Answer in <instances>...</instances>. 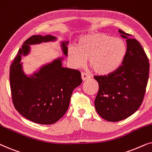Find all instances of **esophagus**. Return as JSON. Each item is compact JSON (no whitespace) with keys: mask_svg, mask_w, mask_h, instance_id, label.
<instances>
[{"mask_svg":"<svg viewBox=\"0 0 152 152\" xmlns=\"http://www.w3.org/2000/svg\"><path fill=\"white\" fill-rule=\"evenodd\" d=\"M81 78H82V80L85 81V80H88V79H90V76H89L88 74H86V73H84V72H82L81 73Z\"/></svg>","mask_w":152,"mask_h":152,"instance_id":"34e87169","label":"esophagus"}]
</instances>
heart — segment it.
<instances>
[{"mask_svg":"<svg viewBox=\"0 0 152 152\" xmlns=\"http://www.w3.org/2000/svg\"><path fill=\"white\" fill-rule=\"evenodd\" d=\"M126 52V44L122 39L105 33H91L80 37L76 46H69L68 56L74 67H81L88 58L96 74L108 75L121 66Z\"/></svg>","mask_w":152,"mask_h":152,"instance_id":"heart-1","label":"heart"}]
</instances>
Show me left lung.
Wrapping results in <instances>:
<instances>
[{"label": "left lung", "instance_id": "obj_1", "mask_svg": "<svg viewBox=\"0 0 152 152\" xmlns=\"http://www.w3.org/2000/svg\"><path fill=\"white\" fill-rule=\"evenodd\" d=\"M127 52L120 67L107 76H95L99 83L95 109L102 118L118 122L133 115L142 104L148 82V58L140 42L122 30Z\"/></svg>", "mask_w": 152, "mask_h": 152}]
</instances>
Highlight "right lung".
I'll use <instances>...</instances> for the list:
<instances>
[{
	"label": "right lung",
	"mask_w": 152,
	"mask_h": 152,
	"mask_svg": "<svg viewBox=\"0 0 152 152\" xmlns=\"http://www.w3.org/2000/svg\"><path fill=\"white\" fill-rule=\"evenodd\" d=\"M52 35H32L23 42L14 60L10 72L13 104L22 116L40 124H52L65 114L73 90L82 83L78 70L62 67L63 57L41 66L28 76L23 70L22 56L30 51V45L55 42ZM68 41L61 42L62 53L67 56Z\"/></svg>",
	"instance_id": "1"
}]
</instances>
